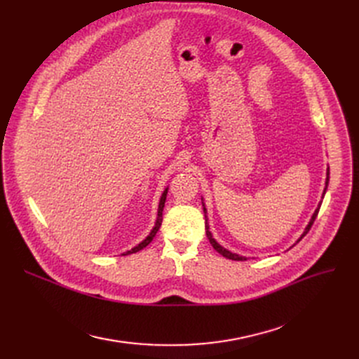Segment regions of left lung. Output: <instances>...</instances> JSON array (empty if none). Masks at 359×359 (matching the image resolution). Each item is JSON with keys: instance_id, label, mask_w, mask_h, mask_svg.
<instances>
[{"instance_id": "8db88e82", "label": "left lung", "mask_w": 359, "mask_h": 359, "mask_svg": "<svg viewBox=\"0 0 359 359\" xmlns=\"http://www.w3.org/2000/svg\"><path fill=\"white\" fill-rule=\"evenodd\" d=\"M329 183V168H327V179H326V184ZM325 194H326V189H325ZM318 210H320V205H318V208L316 210V212L313 214V218H311V221H310V224L307 225V229H306V231L303 233V236H301L299 238H298V241L303 238L309 231H310V229H311V225H313V222H314V219H316V217H317V214H318ZM205 211V210H203ZM205 227H206V237L210 238V243L212 244V248L219 253V255H222L224 257H227V259H231V260H246V257H243V256H238V255H236V253H231V252H229V250H225L224 248H221L219 244L212 238V236H211V233L208 231V222H206V217H205ZM297 241V243H298Z\"/></svg>"}]
</instances>
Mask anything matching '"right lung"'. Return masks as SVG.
Instances as JSON below:
<instances>
[{"label": "right lung", "mask_w": 359, "mask_h": 359, "mask_svg": "<svg viewBox=\"0 0 359 359\" xmlns=\"http://www.w3.org/2000/svg\"><path fill=\"white\" fill-rule=\"evenodd\" d=\"M165 196H167V189L164 191V194H163V196H161V199H160V205H158V217H157V222H156V227L153 229V231L149 233V236L142 241V243H140L137 248H134L132 250H128L126 253H123V256H126V255H132V253H137V252H140V250H142L144 248H147L148 244L153 241V238H154V236L157 234V231H158V229H160V225H161V221H163V208H164V202H165Z\"/></svg>", "instance_id": "add662e5"}]
</instances>
